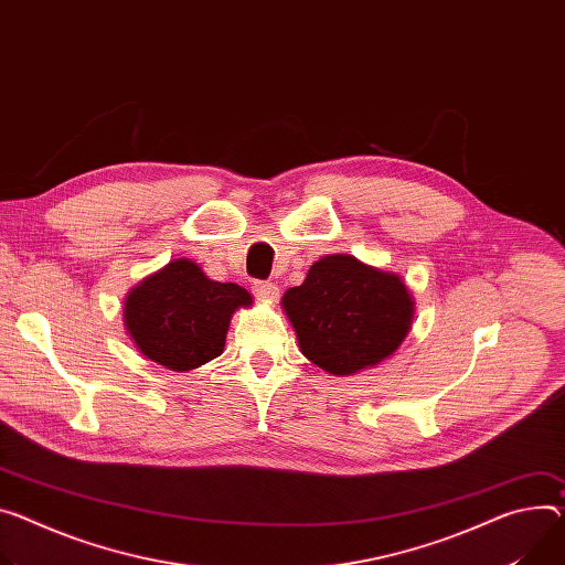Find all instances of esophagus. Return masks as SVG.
<instances>
[{"label":"esophagus","mask_w":565,"mask_h":565,"mask_svg":"<svg viewBox=\"0 0 565 565\" xmlns=\"http://www.w3.org/2000/svg\"><path fill=\"white\" fill-rule=\"evenodd\" d=\"M252 292L262 301H275L279 297V288L273 281H254Z\"/></svg>","instance_id":"obj_1"}]
</instances>
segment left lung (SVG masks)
<instances>
[{
  "label": "left lung",
  "instance_id": "1",
  "mask_svg": "<svg viewBox=\"0 0 565 565\" xmlns=\"http://www.w3.org/2000/svg\"><path fill=\"white\" fill-rule=\"evenodd\" d=\"M281 306L301 353L335 376L390 358L415 316V299L398 275L351 254H329L316 262L301 286L286 290Z\"/></svg>",
  "mask_w": 565,
  "mask_h": 565
}]
</instances>
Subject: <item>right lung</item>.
<instances>
[{
	"label": "right lung",
	"instance_id": "1",
	"mask_svg": "<svg viewBox=\"0 0 565 565\" xmlns=\"http://www.w3.org/2000/svg\"><path fill=\"white\" fill-rule=\"evenodd\" d=\"M249 303L245 288L214 281L198 264L175 259L128 292L124 322L152 363L189 372L223 353L234 311Z\"/></svg>",
	"mask_w": 565,
	"mask_h": 565
}]
</instances>
